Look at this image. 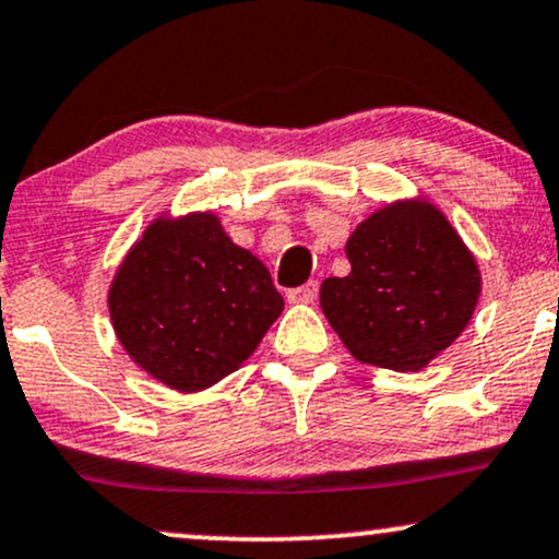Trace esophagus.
Segmentation results:
<instances>
[{"label": "esophagus", "instance_id": "esophagus-1", "mask_svg": "<svg viewBox=\"0 0 559 559\" xmlns=\"http://www.w3.org/2000/svg\"><path fill=\"white\" fill-rule=\"evenodd\" d=\"M318 292H320L318 281H307L305 286L292 288V292H288L286 297H288V301H301V305H312V301L318 299Z\"/></svg>", "mask_w": 559, "mask_h": 559}]
</instances>
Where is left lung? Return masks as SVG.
I'll use <instances>...</instances> for the list:
<instances>
[{
	"label": "left lung",
	"mask_w": 559,
	"mask_h": 559,
	"mask_svg": "<svg viewBox=\"0 0 559 559\" xmlns=\"http://www.w3.org/2000/svg\"><path fill=\"white\" fill-rule=\"evenodd\" d=\"M352 273L325 278L320 307L365 365L416 372L463 333L479 301V267L429 203H393L346 241Z\"/></svg>",
	"instance_id": "1"
}]
</instances>
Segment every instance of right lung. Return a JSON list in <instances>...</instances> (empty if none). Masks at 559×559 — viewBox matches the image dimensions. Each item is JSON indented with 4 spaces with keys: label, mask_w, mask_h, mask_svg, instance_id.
Returning <instances> with one entry per match:
<instances>
[{
    "label": "right lung",
    "mask_w": 559,
    "mask_h": 559,
    "mask_svg": "<svg viewBox=\"0 0 559 559\" xmlns=\"http://www.w3.org/2000/svg\"><path fill=\"white\" fill-rule=\"evenodd\" d=\"M281 309L267 267L234 245L213 213L147 226L109 292L119 344L181 393L239 369Z\"/></svg>",
    "instance_id": "1"
}]
</instances>
